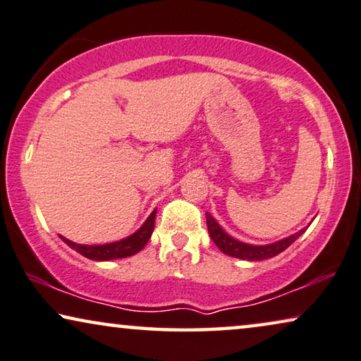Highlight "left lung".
Returning a JSON list of instances; mask_svg holds the SVG:
<instances>
[{
  "instance_id": "obj_1",
  "label": "left lung",
  "mask_w": 361,
  "mask_h": 361,
  "mask_svg": "<svg viewBox=\"0 0 361 361\" xmlns=\"http://www.w3.org/2000/svg\"><path fill=\"white\" fill-rule=\"evenodd\" d=\"M206 224H208L211 239H213V243L219 247L221 252L228 254L231 257L244 259V261H262V259L277 256V254L286 251L295 239H299L307 229H300L299 233L292 234L289 238L281 239V241L264 244V246H254V244L241 243L238 241V239H234L233 236H229V234L218 224V221H216L209 213H206Z\"/></svg>"
}]
</instances>
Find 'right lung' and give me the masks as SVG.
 Here are the masks:
<instances>
[{
	"mask_svg": "<svg viewBox=\"0 0 361 361\" xmlns=\"http://www.w3.org/2000/svg\"><path fill=\"white\" fill-rule=\"evenodd\" d=\"M155 214L157 209L152 211V214L148 216L145 223L142 224V228L135 231V233L130 234L128 238L120 239V241L115 243H107V244H92V246H87V244H75L69 241V239L62 238L67 246L74 249L79 254H82L84 257L92 259V261H112V259H122L133 256V254L140 252L148 239L152 238L153 228H155Z\"/></svg>",
	"mask_w": 361,
	"mask_h": 361,
	"instance_id": "right-lung-1",
	"label": "right lung"
}]
</instances>
